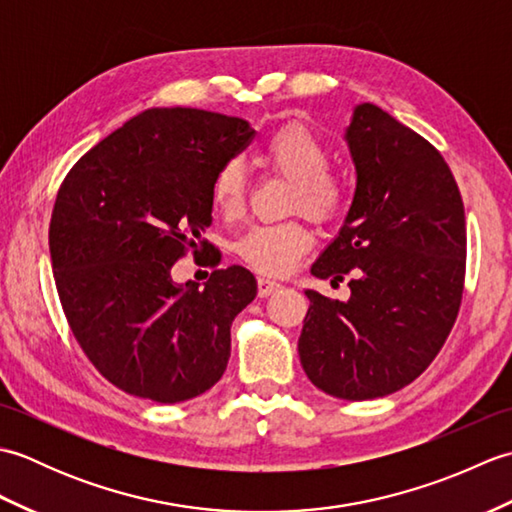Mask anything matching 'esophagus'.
Here are the masks:
<instances>
[{
    "instance_id": "obj_1",
    "label": "esophagus",
    "mask_w": 512,
    "mask_h": 512,
    "mask_svg": "<svg viewBox=\"0 0 512 512\" xmlns=\"http://www.w3.org/2000/svg\"><path fill=\"white\" fill-rule=\"evenodd\" d=\"M281 288V284L279 281H275V279H268V277H259L257 279V292H259V297H270V295H275V292Z\"/></svg>"
}]
</instances>
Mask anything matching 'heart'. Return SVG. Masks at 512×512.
I'll use <instances>...</instances> for the list:
<instances>
[{
  "label": "heart",
  "instance_id": "1",
  "mask_svg": "<svg viewBox=\"0 0 512 512\" xmlns=\"http://www.w3.org/2000/svg\"><path fill=\"white\" fill-rule=\"evenodd\" d=\"M262 158L279 176L295 182L290 193V211L308 215L314 222H332L343 211L345 184L330 171V149L303 125H286L270 136ZM246 173L239 160H228L217 169L211 184L215 211L226 220H237L246 206ZM312 244L301 222L257 224L237 239L235 250L257 273L288 275Z\"/></svg>",
  "mask_w": 512,
  "mask_h": 512
}]
</instances>
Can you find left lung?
I'll return each mask as SVG.
<instances>
[{
    "label": "left lung",
    "instance_id": "1",
    "mask_svg": "<svg viewBox=\"0 0 512 512\" xmlns=\"http://www.w3.org/2000/svg\"><path fill=\"white\" fill-rule=\"evenodd\" d=\"M345 140L354 200L310 273H352L350 299L306 290L299 358L325 394L372 400L416 380L447 341L462 303L466 222L440 151L394 116L356 105Z\"/></svg>",
    "mask_w": 512,
    "mask_h": 512
}]
</instances>
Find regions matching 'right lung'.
Listing matches in <instances>:
<instances>
[{
	"instance_id": "1",
	"label": "right lung",
	"mask_w": 512,
	"mask_h": 512,
	"mask_svg": "<svg viewBox=\"0 0 512 512\" xmlns=\"http://www.w3.org/2000/svg\"><path fill=\"white\" fill-rule=\"evenodd\" d=\"M255 136L242 118L151 107L92 147L61 182L50 220L54 284L74 339L118 389L182 402L222 378L231 323L257 295L242 266L204 288L171 268L211 224L217 169ZM211 268L220 255L211 253Z\"/></svg>"
}]
</instances>
